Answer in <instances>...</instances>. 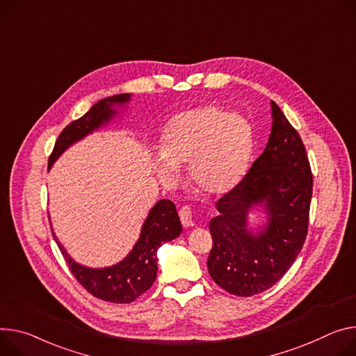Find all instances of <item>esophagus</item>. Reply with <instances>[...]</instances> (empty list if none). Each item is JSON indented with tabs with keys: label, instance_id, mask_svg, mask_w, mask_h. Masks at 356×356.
Instances as JSON below:
<instances>
[{
	"label": "esophagus",
	"instance_id": "obj_1",
	"mask_svg": "<svg viewBox=\"0 0 356 356\" xmlns=\"http://www.w3.org/2000/svg\"><path fill=\"white\" fill-rule=\"evenodd\" d=\"M179 216H180V221L183 224V227H193V225H195V221H193V213L188 206L181 207L179 211Z\"/></svg>",
	"mask_w": 356,
	"mask_h": 356
}]
</instances>
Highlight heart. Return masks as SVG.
Wrapping results in <instances>:
<instances>
[{"mask_svg": "<svg viewBox=\"0 0 356 356\" xmlns=\"http://www.w3.org/2000/svg\"><path fill=\"white\" fill-rule=\"evenodd\" d=\"M163 159L154 163L159 181L172 187L187 165L191 187L207 197L227 195L244 177L252 152L248 120L217 105L176 115L163 132Z\"/></svg>", "mask_w": 356, "mask_h": 356, "instance_id": "b5f03b06", "label": "heart"}]
</instances>
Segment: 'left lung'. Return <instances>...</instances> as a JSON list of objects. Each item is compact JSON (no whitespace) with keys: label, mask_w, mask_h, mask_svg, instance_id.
<instances>
[{"label":"left lung","mask_w":356,"mask_h":356,"mask_svg":"<svg viewBox=\"0 0 356 356\" xmlns=\"http://www.w3.org/2000/svg\"><path fill=\"white\" fill-rule=\"evenodd\" d=\"M268 143L244 179L217 202L207 268L227 293L251 297L271 288L294 264L308 233L312 173L305 146L271 101ZM261 207L266 225L254 231L249 211Z\"/></svg>","instance_id":"8db88e82"}]
</instances>
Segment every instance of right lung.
<instances>
[{
    "mask_svg": "<svg viewBox=\"0 0 356 356\" xmlns=\"http://www.w3.org/2000/svg\"><path fill=\"white\" fill-rule=\"evenodd\" d=\"M129 101H131V93L109 96L95 104L82 118L70 123L55 142V147L49 156L48 169L52 168L56 159L70 146L115 119L119 115L116 106L126 108ZM181 232L183 229L176 206L170 200H159L150 209L142 225L140 236L131 252L118 264L104 268H90L76 263L58 241L55 233H52V236L74 277L88 293L108 302L129 304L146 293L154 282L159 247L175 240Z\"/></svg>",
    "mask_w": 356,
    "mask_h": 356,
    "instance_id": "1",
    "label": "right lung"
}]
</instances>
